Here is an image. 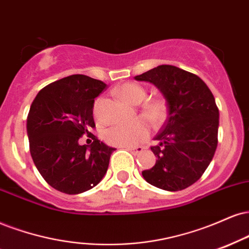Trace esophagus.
I'll return each instance as SVG.
<instances>
[{
    "mask_svg": "<svg viewBox=\"0 0 249 249\" xmlns=\"http://www.w3.org/2000/svg\"><path fill=\"white\" fill-rule=\"evenodd\" d=\"M143 149L145 148H143L142 146H137V147H127V151L131 152L133 155H138V154L142 153Z\"/></svg>",
    "mask_w": 249,
    "mask_h": 249,
    "instance_id": "obj_1",
    "label": "esophagus"
}]
</instances>
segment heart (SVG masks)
I'll list each match as a JSON object with an SVG mask.
<instances>
[{
  "label": "heart",
  "instance_id": "1",
  "mask_svg": "<svg viewBox=\"0 0 249 249\" xmlns=\"http://www.w3.org/2000/svg\"><path fill=\"white\" fill-rule=\"evenodd\" d=\"M119 97L130 104H139L146 97V89L133 82H126L116 89ZM142 113L154 124L162 123L167 116V104L163 98H152L142 107ZM151 123L145 117H139L133 122L110 127L104 133V140L117 147H133L148 139Z\"/></svg>",
  "mask_w": 249,
  "mask_h": 249
}]
</instances>
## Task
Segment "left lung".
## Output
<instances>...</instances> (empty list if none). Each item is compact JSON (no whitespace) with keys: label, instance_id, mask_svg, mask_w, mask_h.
Listing matches in <instances>:
<instances>
[{"label":"left lung","instance_id":"left-lung-1","mask_svg":"<svg viewBox=\"0 0 249 249\" xmlns=\"http://www.w3.org/2000/svg\"><path fill=\"white\" fill-rule=\"evenodd\" d=\"M154 83L168 107V118L151 149L157 162L142 176L149 184L168 191L183 190L202 178L218 145L219 110L205 82L172 65H161L137 75Z\"/></svg>","mask_w":249,"mask_h":249}]
</instances>
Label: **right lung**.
<instances>
[{"instance_id":"1","label":"right lung","mask_w":249,"mask_h":249,"mask_svg":"<svg viewBox=\"0 0 249 249\" xmlns=\"http://www.w3.org/2000/svg\"><path fill=\"white\" fill-rule=\"evenodd\" d=\"M106 88L103 81L74 74L44 87L32 102L26 119L30 153L45 181L61 193H85L106 175L115 148L90 132L95 98ZM83 135L91 145H78Z\"/></svg>"}]
</instances>
